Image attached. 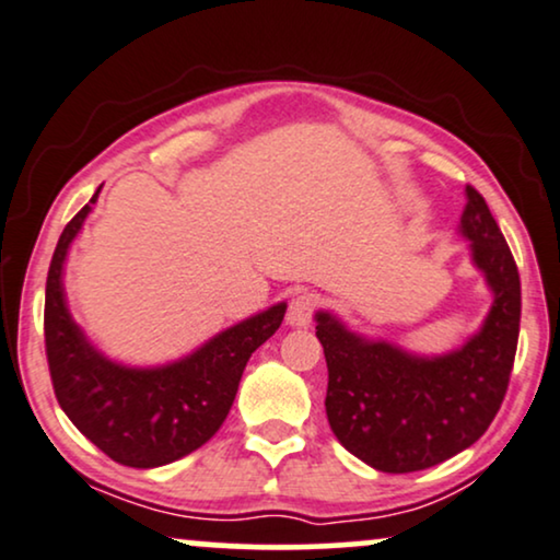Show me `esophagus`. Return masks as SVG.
Here are the masks:
<instances>
[{
	"label": "esophagus",
	"instance_id": "obj_1",
	"mask_svg": "<svg viewBox=\"0 0 560 560\" xmlns=\"http://www.w3.org/2000/svg\"><path fill=\"white\" fill-rule=\"evenodd\" d=\"M317 310V296L310 292H300L289 302V312H287V325L292 327H307L312 315Z\"/></svg>",
	"mask_w": 560,
	"mask_h": 560
}]
</instances>
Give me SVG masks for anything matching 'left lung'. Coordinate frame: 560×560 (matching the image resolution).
I'll use <instances>...</instances> for the list:
<instances>
[{
	"mask_svg": "<svg viewBox=\"0 0 560 560\" xmlns=\"http://www.w3.org/2000/svg\"><path fill=\"white\" fill-rule=\"evenodd\" d=\"M458 233L491 292V307L464 346L420 355L353 332L319 310L327 361V422L346 451L384 474L438 466L471 448L494 420L510 384L520 335V273L497 220L474 186Z\"/></svg>",
	"mask_w": 560,
	"mask_h": 560,
	"instance_id": "8db88e82",
	"label": "left lung"
}]
</instances>
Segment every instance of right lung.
<instances>
[{
  "mask_svg": "<svg viewBox=\"0 0 560 560\" xmlns=\"http://www.w3.org/2000/svg\"><path fill=\"white\" fill-rule=\"evenodd\" d=\"M100 189L63 228L46 281V353L66 417L112 460L132 468L174 464L202 448L233 407L253 350L284 319L287 302L245 317L163 366H125L92 346L71 317L63 268Z\"/></svg>",
  "mask_w": 560,
  "mask_h": 560,
  "instance_id": "add662e5",
  "label": "right lung"
}]
</instances>
